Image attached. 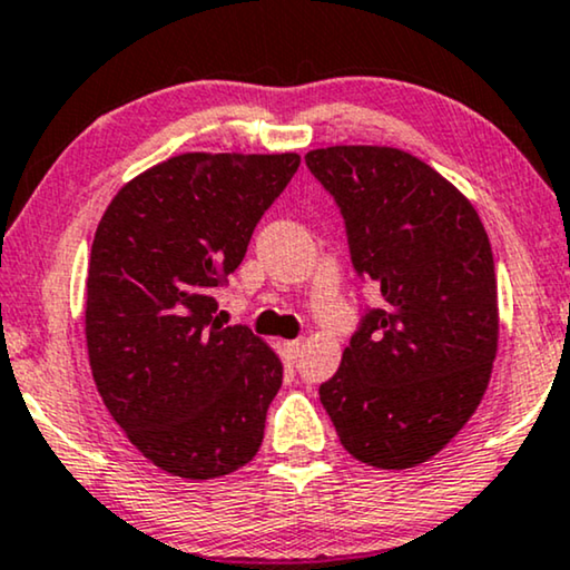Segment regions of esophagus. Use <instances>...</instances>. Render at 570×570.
Here are the masks:
<instances>
[{
	"mask_svg": "<svg viewBox=\"0 0 570 570\" xmlns=\"http://www.w3.org/2000/svg\"><path fill=\"white\" fill-rule=\"evenodd\" d=\"M283 348H285V353H287V356H291L293 361H295V358H301L303 340H285V343H283Z\"/></svg>",
	"mask_w": 570,
	"mask_h": 570,
	"instance_id": "34e87169",
	"label": "esophagus"
}]
</instances>
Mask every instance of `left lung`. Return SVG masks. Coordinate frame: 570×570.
<instances>
[{
    "mask_svg": "<svg viewBox=\"0 0 570 570\" xmlns=\"http://www.w3.org/2000/svg\"><path fill=\"white\" fill-rule=\"evenodd\" d=\"M306 165L335 196L358 275L384 301L320 387L340 445L403 471L474 416L498 353V279L474 206L438 169L393 146H327Z\"/></svg>",
    "mask_w": 570,
    "mask_h": 570,
    "instance_id": "obj_1",
    "label": "left lung"
}]
</instances>
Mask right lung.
Returning a JSON list of instances; mask_svg holds the SVG:
<instances>
[{"label": "right lung", "mask_w": 570, "mask_h": 570, "mask_svg": "<svg viewBox=\"0 0 570 570\" xmlns=\"http://www.w3.org/2000/svg\"><path fill=\"white\" fill-rule=\"evenodd\" d=\"M298 165L293 151L177 154L125 183L96 227L88 364L125 438L167 474L217 479L262 448L283 361L222 327L212 291Z\"/></svg>", "instance_id": "1"}]
</instances>
